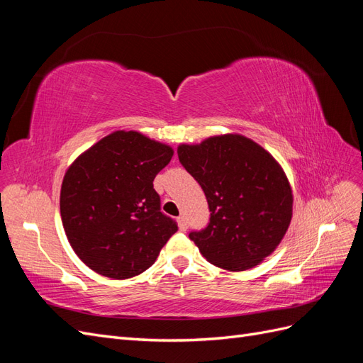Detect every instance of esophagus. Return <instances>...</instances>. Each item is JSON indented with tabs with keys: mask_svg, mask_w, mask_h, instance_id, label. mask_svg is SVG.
<instances>
[{
	"mask_svg": "<svg viewBox=\"0 0 363 363\" xmlns=\"http://www.w3.org/2000/svg\"><path fill=\"white\" fill-rule=\"evenodd\" d=\"M177 224H179V228L182 230V232H184V230L188 228V225H186V219H184V216H179V218H177Z\"/></svg>",
	"mask_w": 363,
	"mask_h": 363,
	"instance_id": "esophagus-1",
	"label": "esophagus"
}]
</instances>
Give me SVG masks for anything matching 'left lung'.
<instances>
[{
	"label": "left lung",
	"instance_id": "1",
	"mask_svg": "<svg viewBox=\"0 0 363 363\" xmlns=\"http://www.w3.org/2000/svg\"><path fill=\"white\" fill-rule=\"evenodd\" d=\"M177 152L212 212L204 230L189 233L191 240L223 269L259 265L279 247L292 219V189L280 163L238 133L180 144Z\"/></svg>",
	"mask_w": 363,
	"mask_h": 363
}]
</instances>
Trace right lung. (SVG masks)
Here are the masks:
<instances>
[{
  "label": "right lung",
  "instance_id": "obj_1",
  "mask_svg": "<svg viewBox=\"0 0 363 363\" xmlns=\"http://www.w3.org/2000/svg\"><path fill=\"white\" fill-rule=\"evenodd\" d=\"M172 155L139 131L116 130L69 164L60 216L75 255L92 271L115 280L139 276L177 232L152 188Z\"/></svg>",
  "mask_w": 363,
  "mask_h": 363
}]
</instances>
